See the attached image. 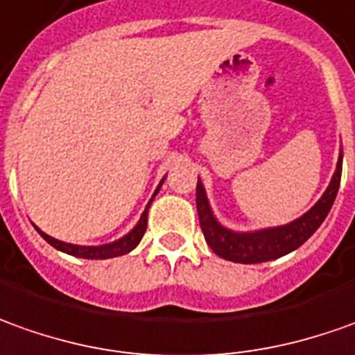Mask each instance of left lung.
Returning a JSON list of instances; mask_svg holds the SVG:
<instances>
[{"label": "left lung", "mask_w": 355, "mask_h": 355, "mask_svg": "<svg viewBox=\"0 0 355 355\" xmlns=\"http://www.w3.org/2000/svg\"><path fill=\"white\" fill-rule=\"evenodd\" d=\"M340 177H342V155H340L336 173L330 180L327 192L305 216H301L293 223L284 225V227L264 229V231H257V233H233V231L221 227L211 216L204 187L198 180L196 208L200 227L206 237V243L218 257L231 260V262L259 264V262H266V260L279 259V257L301 247L319 229L320 223L329 216L330 208L334 204V198L338 194Z\"/></svg>", "instance_id": "left-lung-1"}]
</instances>
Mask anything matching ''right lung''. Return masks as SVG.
<instances>
[{
  "label": "right lung",
  "instance_id": "right-lung-1",
  "mask_svg": "<svg viewBox=\"0 0 355 355\" xmlns=\"http://www.w3.org/2000/svg\"><path fill=\"white\" fill-rule=\"evenodd\" d=\"M155 194H157V192H155ZM151 200H153V198H151ZM149 204H151V202H149ZM149 204H147V208H149ZM147 208L146 211L141 214V218L137 221L136 227L132 229L126 237H122L120 241H116V243H110V245H103V247H79V245H69V243H62V241H58V239L46 235L40 229H38V233H40L42 239L48 241L52 247L58 248V250H62V252H67V254H71V257H79V259L89 260L114 259V257H122V254L130 252V250L136 248L137 243L141 241V237H144V233H146L147 229Z\"/></svg>",
  "mask_w": 355,
  "mask_h": 355
}]
</instances>
